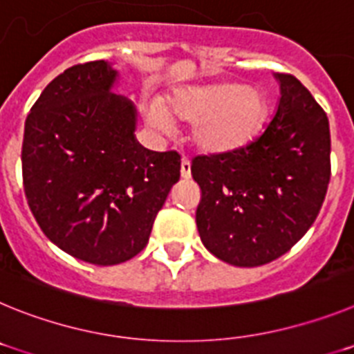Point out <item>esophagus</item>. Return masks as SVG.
<instances>
[{
	"label": "esophagus",
	"mask_w": 354,
	"mask_h": 354,
	"mask_svg": "<svg viewBox=\"0 0 354 354\" xmlns=\"http://www.w3.org/2000/svg\"><path fill=\"white\" fill-rule=\"evenodd\" d=\"M180 175H183V179L192 177V162L187 158H183V161H180Z\"/></svg>",
	"instance_id": "esophagus-1"
}]
</instances>
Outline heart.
<instances>
[{
  "mask_svg": "<svg viewBox=\"0 0 354 354\" xmlns=\"http://www.w3.org/2000/svg\"><path fill=\"white\" fill-rule=\"evenodd\" d=\"M170 115L195 122L193 140L204 152L223 154L246 145L266 115V99L257 88L237 83H212L179 90L170 99ZM159 104L150 106L154 126L170 129L171 118Z\"/></svg>",
  "mask_w": 354,
  "mask_h": 354,
  "instance_id": "heart-1",
  "label": "heart"
}]
</instances>
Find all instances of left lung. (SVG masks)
<instances>
[{
    "instance_id": "obj_1",
    "label": "left lung",
    "mask_w": 354,
    "mask_h": 354,
    "mask_svg": "<svg viewBox=\"0 0 354 354\" xmlns=\"http://www.w3.org/2000/svg\"><path fill=\"white\" fill-rule=\"evenodd\" d=\"M277 111L257 138L230 152L196 156L202 189L196 227L205 248L239 268L268 264L312 227L330 183V124L312 93L290 74Z\"/></svg>"
}]
</instances>
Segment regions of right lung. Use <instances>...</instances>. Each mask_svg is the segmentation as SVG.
Here are the masks:
<instances>
[{
    "instance_id": "obj_1",
    "label": "right lung",
    "mask_w": 354,
    "mask_h": 354,
    "mask_svg": "<svg viewBox=\"0 0 354 354\" xmlns=\"http://www.w3.org/2000/svg\"><path fill=\"white\" fill-rule=\"evenodd\" d=\"M117 77L104 60L56 76L28 115L21 154L24 193L42 232L97 266L120 264L145 248L180 177L175 150L136 142V108L111 92Z\"/></svg>"
}]
</instances>
